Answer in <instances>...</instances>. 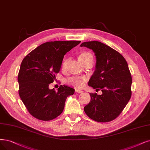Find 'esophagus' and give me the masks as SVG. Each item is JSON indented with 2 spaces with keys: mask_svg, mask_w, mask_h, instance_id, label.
<instances>
[{
  "mask_svg": "<svg viewBox=\"0 0 150 150\" xmlns=\"http://www.w3.org/2000/svg\"><path fill=\"white\" fill-rule=\"evenodd\" d=\"M75 92H76V93H82L83 91H81V90L78 89V88H76V89H75Z\"/></svg>",
  "mask_w": 150,
  "mask_h": 150,
  "instance_id": "1",
  "label": "esophagus"
}]
</instances>
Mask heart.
I'll return each mask as SVG.
<instances>
[{"label":"heart","mask_w":150,"mask_h":150,"mask_svg":"<svg viewBox=\"0 0 150 150\" xmlns=\"http://www.w3.org/2000/svg\"><path fill=\"white\" fill-rule=\"evenodd\" d=\"M89 58H93L92 55L90 53L88 52H83L79 55V60L82 63L83 61ZM69 61L68 58H66L62 62V68L63 69H65L67 68V66L68 64ZM86 81V78L85 77L82 76H73L67 79V82L70 85L73 86L77 88H81L84 85V83Z\"/></svg>","instance_id":"heart-1"}]
</instances>
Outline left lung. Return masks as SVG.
Listing matches in <instances>:
<instances>
[{
	"instance_id": "left-lung-1",
	"label": "left lung",
	"mask_w": 150,
	"mask_h": 150,
	"mask_svg": "<svg viewBox=\"0 0 150 150\" xmlns=\"http://www.w3.org/2000/svg\"><path fill=\"white\" fill-rule=\"evenodd\" d=\"M81 47L92 50L97 59L88 85L102 92L101 95L90 93L91 101L83 110L95 121H111L121 113L132 95V80L127 63L121 53L100 42H85Z\"/></svg>"
}]
</instances>
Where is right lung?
Instances as JSON below:
<instances>
[{
	"label": "right lung",
	"mask_w": 150,
	"mask_h": 150,
	"mask_svg": "<svg viewBox=\"0 0 150 150\" xmlns=\"http://www.w3.org/2000/svg\"><path fill=\"white\" fill-rule=\"evenodd\" d=\"M81 41H54L41 44L24 58L18 76L19 95L31 115L50 121L61 115L66 100L74 89L61 85L56 92L49 84L55 79L64 55Z\"/></svg>",
	"instance_id": "add662e5"
}]
</instances>
